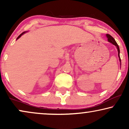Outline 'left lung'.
<instances>
[{"label":"left lung","mask_w":129,"mask_h":129,"mask_svg":"<svg viewBox=\"0 0 129 129\" xmlns=\"http://www.w3.org/2000/svg\"><path fill=\"white\" fill-rule=\"evenodd\" d=\"M106 36H107V39H108V41L109 42H110L111 43H112L113 45H115L116 47H117V49L118 51V56H119V60L121 62V59H120V49H119V46H118L117 43H116V42L115 41V40H114V39L113 38L112 36H110V35L107 34Z\"/></svg>","instance_id":"obj_1"}]
</instances>
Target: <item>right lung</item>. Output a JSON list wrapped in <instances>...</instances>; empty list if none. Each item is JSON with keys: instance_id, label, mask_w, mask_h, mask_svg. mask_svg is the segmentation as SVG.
<instances>
[{"instance_id": "add662e5", "label": "right lung", "mask_w": 129, "mask_h": 129, "mask_svg": "<svg viewBox=\"0 0 129 129\" xmlns=\"http://www.w3.org/2000/svg\"><path fill=\"white\" fill-rule=\"evenodd\" d=\"M26 33V31H24V32H23L22 33H21V34H20V35H19V36L18 37H17V39H19V38H20V37H21V36H22V35H23V34H24V33Z\"/></svg>"}]
</instances>
